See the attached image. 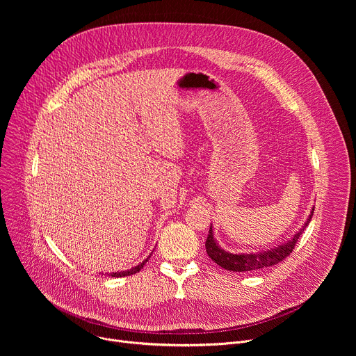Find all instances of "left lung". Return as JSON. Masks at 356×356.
I'll return each mask as SVG.
<instances>
[{
	"label": "left lung",
	"instance_id": "1",
	"mask_svg": "<svg viewBox=\"0 0 356 356\" xmlns=\"http://www.w3.org/2000/svg\"><path fill=\"white\" fill-rule=\"evenodd\" d=\"M313 213L312 211L310 217L307 218V222L304 224V227L293 236V239L287 241V243L276 246L270 250H265V252H258V253H241V255H234V253L225 252L224 249H221L216 239H214V234H213V228L210 227L209 231V236L206 241V250L207 255L221 268L227 269V270H232V272H252V270H258V269H264L268 266H273L277 265L279 262L284 261L290 253L293 252L300 235L302 234L304 228L309 225V222L313 218Z\"/></svg>",
	"mask_w": 356,
	"mask_h": 356
}]
</instances>
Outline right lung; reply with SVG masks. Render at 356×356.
Instances as JSON below:
<instances>
[{"label":"right lung","instance_id":"obj_1","mask_svg":"<svg viewBox=\"0 0 356 356\" xmlns=\"http://www.w3.org/2000/svg\"><path fill=\"white\" fill-rule=\"evenodd\" d=\"M150 258V257H149ZM147 262V259H145L142 264H139L138 266H135V268H132V269H129V270H125V272H118V273H111V276L113 277H122V276H129V275H135V273H138L142 268H143V265Z\"/></svg>","mask_w":356,"mask_h":356}]
</instances>
